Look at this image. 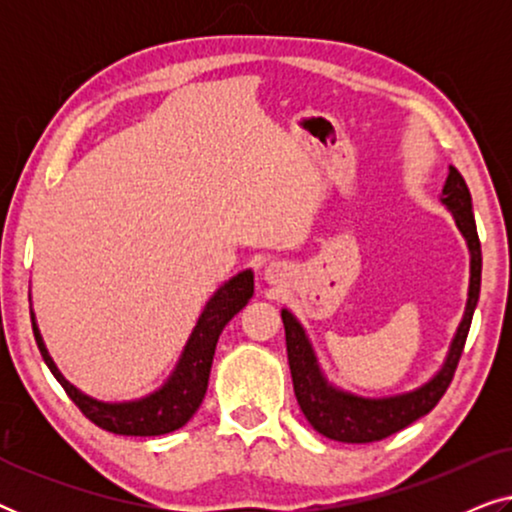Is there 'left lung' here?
<instances>
[{
	"label": "left lung",
	"mask_w": 512,
	"mask_h": 512,
	"mask_svg": "<svg viewBox=\"0 0 512 512\" xmlns=\"http://www.w3.org/2000/svg\"><path fill=\"white\" fill-rule=\"evenodd\" d=\"M443 202L452 209L454 221H457L459 230L468 242V249H471V289H468L464 321H461L457 338L452 342L450 356H447L443 370L429 384H424L422 389L394 398H377V401L335 391L333 387H328L319 373L317 359H314L310 342L305 338L303 326L298 324L291 312L282 310L293 391H296L298 405L307 417V422L321 436L340 440V443H375V440L389 438L391 433H398L436 408L440 398L445 396L447 387H450L454 370L459 366L461 352H464L475 305H478L480 298L482 249L478 228H475L471 191H468L464 177L454 167H450V174H447Z\"/></svg>",
	"instance_id": "8db88e82"
}]
</instances>
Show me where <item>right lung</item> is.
Instances as JSON below:
<instances>
[{
	"label": "right lung",
	"mask_w": 512,
	"mask_h": 512,
	"mask_svg": "<svg viewBox=\"0 0 512 512\" xmlns=\"http://www.w3.org/2000/svg\"><path fill=\"white\" fill-rule=\"evenodd\" d=\"M251 296H254V275L249 270L233 277L228 284H223L214 293V298L207 303L205 312L200 314L198 326H195L191 338H188V345L184 354H181L179 366L170 380H167L165 387L158 389L156 394L142 398V401L132 403H102L83 396L55 368L34 321L32 331L46 366L51 368L55 380L62 384L67 396L72 398L76 408L90 422L109 433H118V436H163V433L181 429L195 415V410L200 408L207 391L216 340H219V335L228 321L249 303Z\"/></svg>",
	"instance_id": "add662e5"
}]
</instances>
